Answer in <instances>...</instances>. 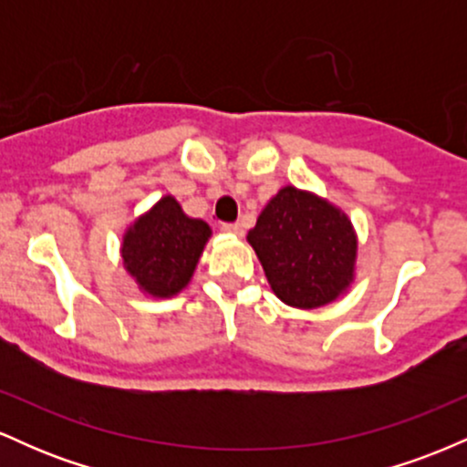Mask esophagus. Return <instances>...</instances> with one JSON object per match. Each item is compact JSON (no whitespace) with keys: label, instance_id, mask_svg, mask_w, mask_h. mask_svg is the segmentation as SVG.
Here are the masks:
<instances>
[{"label":"esophagus","instance_id":"1","mask_svg":"<svg viewBox=\"0 0 467 467\" xmlns=\"http://www.w3.org/2000/svg\"><path fill=\"white\" fill-rule=\"evenodd\" d=\"M222 230L228 234H244V226L241 223H223Z\"/></svg>","mask_w":467,"mask_h":467}]
</instances>
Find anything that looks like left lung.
I'll list each match as a JSON object with an SVG mask.
<instances>
[{"instance_id":"obj_1","label":"left lung","mask_w":467,"mask_h":467,"mask_svg":"<svg viewBox=\"0 0 467 467\" xmlns=\"http://www.w3.org/2000/svg\"><path fill=\"white\" fill-rule=\"evenodd\" d=\"M248 244L272 292L289 307L334 303L356 278L358 234L351 219L312 191L283 186L261 211Z\"/></svg>"}]
</instances>
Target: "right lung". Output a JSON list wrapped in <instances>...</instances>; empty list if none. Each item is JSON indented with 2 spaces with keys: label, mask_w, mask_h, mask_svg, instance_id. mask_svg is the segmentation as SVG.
I'll list each match as a JSON object with an SVG mask.
<instances>
[{
  "label": "right lung",
  "mask_w": 467,
  "mask_h": 467,
  "mask_svg": "<svg viewBox=\"0 0 467 467\" xmlns=\"http://www.w3.org/2000/svg\"><path fill=\"white\" fill-rule=\"evenodd\" d=\"M213 230L164 195L122 234V265L144 294L171 298L191 283Z\"/></svg>",
  "instance_id": "obj_1"
}]
</instances>
